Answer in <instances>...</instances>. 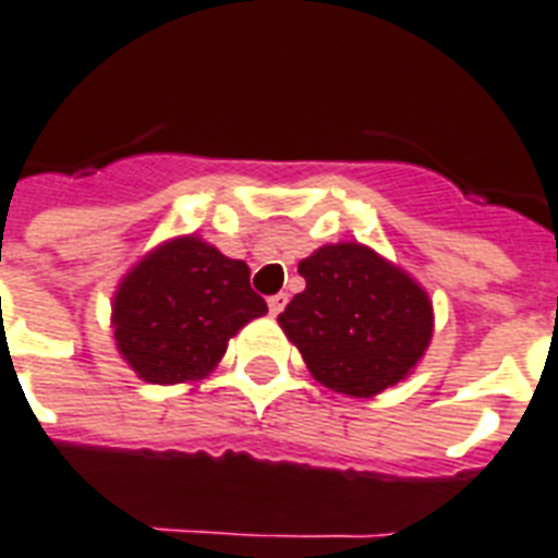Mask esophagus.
Returning a JSON list of instances; mask_svg holds the SVG:
<instances>
[{"label": "esophagus", "mask_w": 558, "mask_h": 558, "mask_svg": "<svg viewBox=\"0 0 558 558\" xmlns=\"http://www.w3.org/2000/svg\"><path fill=\"white\" fill-rule=\"evenodd\" d=\"M289 303V294L287 292H278V294H271L269 298V312L271 315H280L283 312V306Z\"/></svg>", "instance_id": "obj_1"}]
</instances>
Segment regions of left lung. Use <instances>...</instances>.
I'll return each mask as SVG.
<instances>
[{
	"label": "left lung",
	"mask_w": 558,
	"mask_h": 558,
	"mask_svg": "<svg viewBox=\"0 0 558 558\" xmlns=\"http://www.w3.org/2000/svg\"><path fill=\"white\" fill-rule=\"evenodd\" d=\"M298 271L306 289L278 320L324 387L369 398L407 378L433 338V306L410 275L357 243L318 248Z\"/></svg>",
	"instance_id": "8db88e82"
}]
</instances>
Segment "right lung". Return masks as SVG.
Masks as SVG:
<instances>
[{"mask_svg": "<svg viewBox=\"0 0 558 558\" xmlns=\"http://www.w3.org/2000/svg\"><path fill=\"white\" fill-rule=\"evenodd\" d=\"M266 312L248 266L197 238H177L140 260L114 298L117 350L151 384L206 375L240 326Z\"/></svg>", "mask_w": 558, "mask_h": 558, "instance_id": "add662e5", "label": "right lung"}]
</instances>
